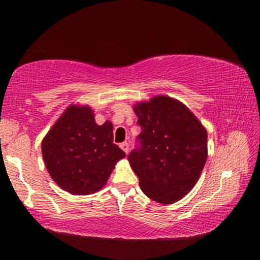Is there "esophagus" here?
I'll use <instances>...</instances> for the list:
<instances>
[{
	"instance_id": "obj_1",
	"label": "esophagus",
	"mask_w": 260,
	"mask_h": 260,
	"mask_svg": "<svg viewBox=\"0 0 260 260\" xmlns=\"http://www.w3.org/2000/svg\"><path fill=\"white\" fill-rule=\"evenodd\" d=\"M119 147H120V149H122L124 152H125V154H127V152H129V144H127L126 142H125V143H120Z\"/></svg>"
}]
</instances>
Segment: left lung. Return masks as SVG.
I'll use <instances>...</instances> for the list:
<instances>
[{"instance_id": "left-lung-1", "label": "left lung", "mask_w": 260, "mask_h": 260, "mask_svg": "<svg viewBox=\"0 0 260 260\" xmlns=\"http://www.w3.org/2000/svg\"><path fill=\"white\" fill-rule=\"evenodd\" d=\"M142 148L127 157L143 193L158 204L179 201L193 189L207 161V130L169 95L134 104Z\"/></svg>"}]
</instances>
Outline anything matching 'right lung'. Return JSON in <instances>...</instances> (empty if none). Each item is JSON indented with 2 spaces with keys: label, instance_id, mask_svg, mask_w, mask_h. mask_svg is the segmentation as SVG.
<instances>
[{
  "label": "right lung",
  "instance_id": "right-lung-1",
  "mask_svg": "<svg viewBox=\"0 0 260 260\" xmlns=\"http://www.w3.org/2000/svg\"><path fill=\"white\" fill-rule=\"evenodd\" d=\"M90 105L71 104L41 142L52 180L73 195L101 190L125 152L113 143L110 120L98 125Z\"/></svg>",
  "mask_w": 260,
  "mask_h": 260
}]
</instances>
